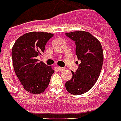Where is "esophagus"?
<instances>
[{"mask_svg":"<svg viewBox=\"0 0 121 121\" xmlns=\"http://www.w3.org/2000/svg\"><path fill=\"white\" fill-rule=\"evenodd\" d=\"M65 69L64 67H58V70H59V71H60V72H61V71H63V70H64Z\"/></svg>","mask_w":121,"mask_h":121,"instance_id":"obj_1","label":"esophagus"}]
</instances>
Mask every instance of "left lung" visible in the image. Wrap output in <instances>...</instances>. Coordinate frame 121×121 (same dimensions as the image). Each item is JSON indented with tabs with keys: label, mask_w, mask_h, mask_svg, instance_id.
Wrapping results in <instances>:
<instances>
[{
	"label": "left lung",
	"mask_w": 121,
	"mask_h": 121,
	"mask_svg": "<svg viewBox=\"0 0 121 121\" xmlns=\"http://www.w3.org/2000/svg\"><path fill=\"white\" fill-rule=\"evenodd\" d=\"M75 42L76 54L81 61L72 78L65 83V88L73 95L85 94L92 88L99 78L103 63L101 43L90 33L77 31L65 33Z\"/></svg>",
	"instance_id": "8db88e82"
}]
</instances>
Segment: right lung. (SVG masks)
Listing matches in <instances>:
<instances>
[{"instance_id": "1", "label": "right lung", "mask_w": 121, "mask_h": 121, "mask_svg": "<svg viewBox=\"0 0 121 121\" xmlns=\"http://www.w3.org/2000/svg\"><path fill=\"white\" fill-rule=\"evenodd\" d=\"M52 36L51 33L31 32L21 36L13 45L11 56L15 74L24 89L31 94L44 92L54 72L51 67L37 59Z\"/></svg>"}]
</instances>
